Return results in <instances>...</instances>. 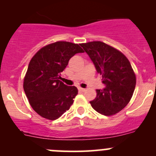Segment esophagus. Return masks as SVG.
I'll list each match as a JSON object with an SVG mask.
<instances>
[{
  "label": "esophagus",
  "mask_w": 156,
  "mask_h": 156,
  "mask_svg": "<svg viewBox=\"0 0 156 156\" xmlns=\"http://www.w3.org/2000/svg\"><path fill=\"white\" fill-rule=\"evenodd\" d=\"M78 90L79 91H81V92H84V91L86 90L85 88H82V87H78Z\"/></svg>",
  "instance_id": "34e87169"
}]
</instances>
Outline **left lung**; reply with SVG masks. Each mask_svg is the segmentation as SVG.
I'll return each mask as SVG.
<instances>
[{
	"label": "left lung",
	"instance_id": "obj_1",
	"mask_svg": "<svg viewBox=\"0 0 156 156\" xmlns=\"http://www.w3.org/2000/svg\"><path fill=\"white\" fill-rule=\"evenodd\" d=\"M102 75L105 87L97 90V97L90 102L97 112L109 116L123 109L130 102L136 76L126 56L115 48L101 41L81 44Z\"/></svg>",
	"mask_w": 156,
	"mask_h": 156
}]
</instances>
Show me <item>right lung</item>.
I'll return each mask as SVG.
<instances>
[{"mask_svg":"<svg viewBox=\"0 0 156 156\" xmlns=\"http://www.w3.org/2000/svg\"><path fill=\"white\" fill-rule=\"evenodd\" d=\"M78 53L84 50L77 44L57 41L42 48L31 58L23 88L31 106L41 117L56 120L73 103L78 89L59 78L69 59Z\"/></svg>","mask_w":156,"mask_h":156,"instance_id":"obj_1","label":"right lung"}]
</instances>
